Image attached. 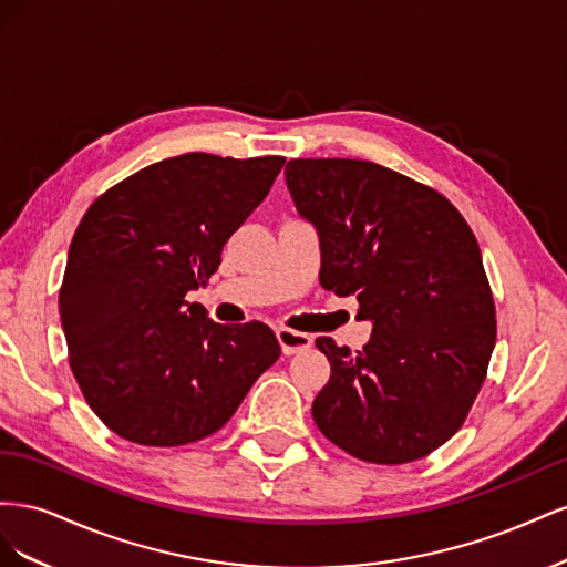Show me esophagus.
<instances>
[{
    "mask_svg": "<svg viewBox=\"0 0 567 567\" xmlns=\"http://www.w3.org/2000/svg\"><path fill=\"white\" fill-rule=\"evenodd\" d=\"M277 338L281 342L284 354H296V352H302V350H307V348L312 346V336L310 333L286 329V326H279Z\"/></svg>",
    "mask_w": 567,
    "mask_h": 567,
    "instance_id": "esophagus-1",
    "label": "esophagus"
}]
</instances>
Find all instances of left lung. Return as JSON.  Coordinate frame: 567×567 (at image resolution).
I'll list each match as a JSON object with an SVG mask.
<instances>
[{
    "label": "left lung",
    "instance_id": "1",
    "mask_svg": "<svg viewBox=\"0 0 567 567\" xmlns=\"http://www.w3.org/2000/svg\"><path fill=\"white\" fill-rule=\"evenodd\" d=\"M286 186L319 236L321 286L354 296L371 323L359 352L317 338L331 362L319 431L362 461L423 458L466 421L496 340L471 227L433 188L369 161H288Z\"/></svg>",
    "mask_w": 567,
    "mask_h": 567
}]
</instances>
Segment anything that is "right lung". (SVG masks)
I'll return each mask as SVG.
<instances>
[{
  "instance_id": "obj_1",
  "label": "right lung",
  "mask_w": 567,
  "mask_h": 567,
  "mask_svg": "<svg viewBox=\"0 0 567 567\" xmlns=\"http://www.w3.org/2000/svg\"><path fill=\"white\" fill-rule=\"evenodd\" d=\"M284 158L184 153L96 198L68 250L59 296L71 369L123 440L179 447L225 425L281 346L262 321L225 326L186 293L265 200Z\"/></svg>"
}]
</instances>
